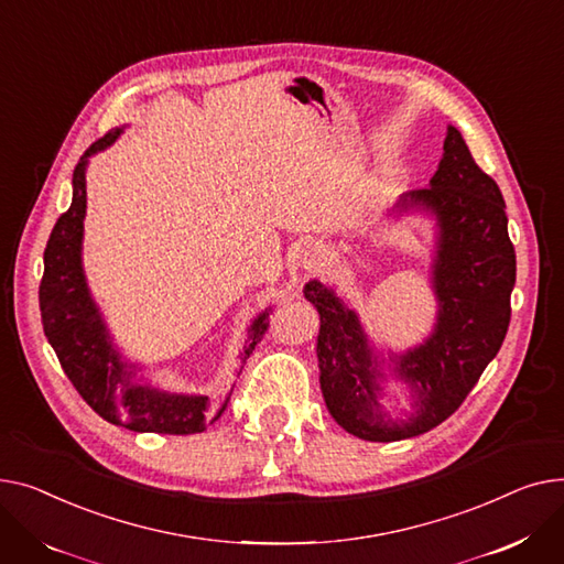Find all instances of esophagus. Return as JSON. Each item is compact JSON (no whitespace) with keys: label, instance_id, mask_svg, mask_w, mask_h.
Masks as SVG:
<instances>
[{"label":"esophagus","instance_id":"1","mask_svg":"<svg viewBox=\"0 0 564 564\" xmlns=\"http://www.w3.org/2000/svg\"><path fill=\"white\" fill-rule=\"evenodd\" d=\"M323 261H325V250H323V246L314 243V246L303 248V254H301V267H303L305 271H314V269H318Z\"/></svg>","mask_w":564,"mask_h":564}]
</instances>
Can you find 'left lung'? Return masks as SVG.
<instances>
[{
	"label": "left lung",
	"mask_w": 564,
	"mask_h": 564,
	"mask_svg": "<svg viewBox=\"0 0 564 564\" xmlns=\"http://www.w3.org/2000/svg\"><path fill=\"white\" fill-rule=\"evenodd\" d=\"M412 212L435 218L430 284L437 318L423 344L384 357L333 286L310 280L303 291L321 316L316 357L327 412L367 442L410 440L446 421L499 352L510 325L517 257L506 203L453 124L433 180L403 193L389 216ZM389 375L413 393L415 412L401 420L383 408L381 382Z\"/></svg>",
	"instance_id": "8db88e82"
}]
</instances>
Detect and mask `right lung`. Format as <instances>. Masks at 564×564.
Instances as JSON below:
<instances>
[{
    "label": "right lung",
    "instance_id": "obj_1",
    "mask_svg": "<svg viewBox=\"0 0 564 564\" xmlns=\"http://www.w3.org/2000/svg\"><path fill=\"white\" fill-rule=\"evenodd\" d=\"M120 134L122 127H116L95 141L75 169L73 205L56 220L45 248V273L39 291L43 329L65 376L70 378L82 399L105 421L134 430V433H203L225 412L235 384L220 399L212 401L209 395L165 391L148 382L143 376L139 378L141 367L134 361H127L113 344L84 275L82 246L88 159L113 145ZM269 312L271 307L263 310L248 327V339L241 352L243 364L267 333Z\"/></svg>",
    "mask_w": 564,
    "mask_h": 564
}]
</instances>
